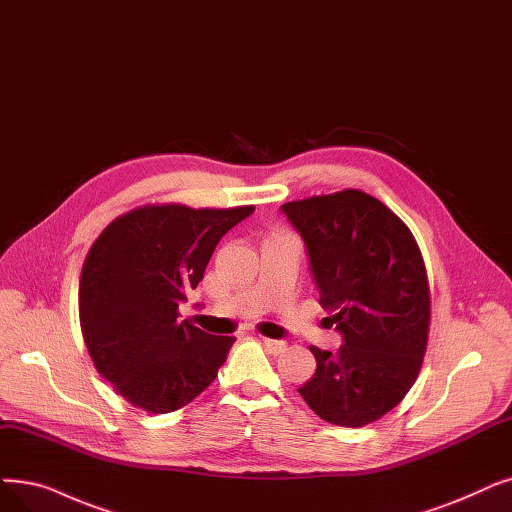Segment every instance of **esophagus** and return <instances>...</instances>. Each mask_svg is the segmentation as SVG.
I'll return each instance as SVG.
<instances>
[{
  "mask_svg": "<svg viewBox=\"0 0 512 512\" xmlns=\"http://www.w3.org/2000/svg\"><path fill=\"white\" fill-rule=\"evenodd\" d=\"M261 343L265 345L270 353H284L286 351V343L284 341H276V339H261Z\"/></svg>",
  "mask_w": 512,
  "mask_h": 512,
  "instance_id": "esophagus-1",
  "label": "esophagus"
}]
</instances>
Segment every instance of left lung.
Returning <instances> with one entry per match:
<instances>
[{
    "mask_svg": "<svg viewBox=\"0 0 512 512\" xmlns=\"http://www.w3.org/2000/svg\"><path fill=\"white\" fill-rule=\"evenodd\" d=\"M280 209L343 337L337 353L309 347L316 372L299 393L330 425L364 427L402 402L425 358L431 299L420 249L404 221L362 190Z\"/></svg>",
    "mask_w": 512,
    "mask_h": 512,
    "instance_id": "left-lung-1",
    "label": "left lung"
}]
</instances>
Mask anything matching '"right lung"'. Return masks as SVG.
<instances>
[{
    "mask_svg": "<svg viewBox=\"0 0 512 512\" xmlns=\"http://www.w3.org/2000/svg\"><path fill=\"white\" fill-rule=\"evenodd\" d=\"M253 211L146 205L92 244L79 282L81 332L98 372L129 404L167 414L215 381L236 339L177 322V307L221 236Z\"/></svg>",
    "mask_w": 512,
    "mask_h": 512,
    "instance_id": "right-lung-1",
    "label": "right lung"
}]
</instances>
